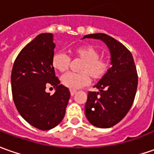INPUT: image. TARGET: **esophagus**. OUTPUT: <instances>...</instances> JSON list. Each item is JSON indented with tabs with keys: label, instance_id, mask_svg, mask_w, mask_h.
Returning <instances> with one entry per match:
<instances>
[{
	"label": "esophagus",
	"instance_id": "34e87169",
	"mask_svg": "<svg viewBox=\"0 0 154 154\" xmlns=\"http://www.w3.org/2000/svg\"><path fill=\"white\" fill-rule=\"evenodd\" d=\"M70 93H71V95H72V96H73V95L77 93V90H72V89H71V90H70Z\"/></svg>",
	"mask_w": 154,
	"mask_h": 154
}]
</instances>
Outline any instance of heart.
Returning <instances> with one entry per match:
<instances>
[{
	"label": "heart",
	"instance_id": "1",
	"mask_svg": "<svg viewBox=\"0 0 154 154\" xmlns=\"http://www.w3.org/2000/svg\"><path fill=\"white\" fill-rule=\"evenodd\" d=\"M75 58L82 60L78 73H66L61 77V83L72 90L78 89L90 82V77L98 81L102 79L109 70V62L99 57L97 48L89 45H80L72 51ZM52 67L60 72H65L69 67L70 58L63 53H55L51 59Z\"/></svg>",
	"mask_w": 154,
	"mask_h": 154
}]
</instances>
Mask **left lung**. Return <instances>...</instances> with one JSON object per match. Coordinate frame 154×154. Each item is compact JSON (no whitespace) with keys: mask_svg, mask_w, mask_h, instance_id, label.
<instances>
[{"mask_svg":"<svg viewBox=\"0 0 154 154\" xmlns=\"http://www.w3.org/2000/svg\"><path fill=\"white\" fill-rule=\"evenodd\" d=\"M85 38L100 39L106 44L111 55L112 66L94 86L99 92H89L85 115L92 125L109 128L128 113L134 101L138 77L134 60L129 50L105 33H93Z\"/></svg>","mask_w":154,"mask_h":154,"instance_id":"left-lung-1","label":"left lung"}]
</instances>
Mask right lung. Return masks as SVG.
I'll return each mask as SVG.
<instances>
[{
    "label": "right lung",
    "mask_w": 154,
    "mask_h": 154,
    "mask_svg": "<svg viewBox=\"0 0 154 154\" xmlns=\"http://www.w3.org/2000/svg\"><path fill=\"white\" fill-rule=\"evenodd\" d=\"M55 47L52 33L38 35L20 51L11 70V93L17 111L43 131L63 120L71 96L68 88L60 84L51 65ZM50 85L56 88L54 95L45 92Z\"/></svg>",
    "instance_id": "1"
}]
</instances>
